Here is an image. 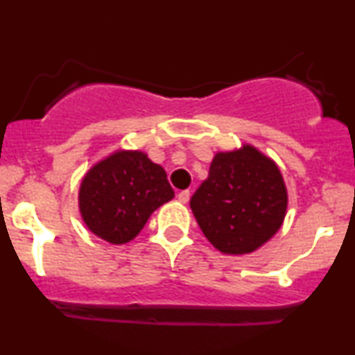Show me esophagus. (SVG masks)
I'll return each instance as SVG.
<instances>
[{
	"label": "esophagus",
	"instance_id": "esophagus-1",
	"mask_svg": "<svg viewBox=\"0 0 355 355\" xmlns=\"http://www.w3.org/2000/svg\"><path fill=\"white\" fill-rule=\"evenodd\" d=\"M177 198H178V202H180V203H187L190 200V191L189 190L180 191V193L177 195Z\"/></svg>",
	"mask_w": 355,
	"mask_h": 355
}]
</instances>
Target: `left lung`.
<instances>
[{
  "label": "left lung",
  "mask_w": 355,
  "mask_h": 355,
  "mask_svg": "<svg viewBox=\"0 0 355 355\" xmlns=\"http://www.w3.org/2000/svg\"><path fill=\"white\" fill-rule=\"evenodd\" d=\"M280 168L254 145L215 153L207 180L190 200L203 235L227 255H245L268 242L287 214Z\"/></svg>",
  "instance_id": "left-lung-1"
}]
</instances>
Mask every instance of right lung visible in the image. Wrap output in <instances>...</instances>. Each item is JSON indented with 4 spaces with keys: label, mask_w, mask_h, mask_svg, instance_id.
<instances>
[{
    "label": "right lung",
    "mask_w": 355,
    "mask_h": 355,
    "mask_svg": "<svg viewBox=\"0 0 355 355\" xmlns=\"http://www.w3.org/2000/svg\"><path fill=\"white\" fill-rule=\"evenodd\" d=\"M175 197L164 166L141 150H115L81 178L78 209L87 229L113 245L140 234L158 207Z\"/></svg>",
    "instance_id": "1"
}]
</instances>
